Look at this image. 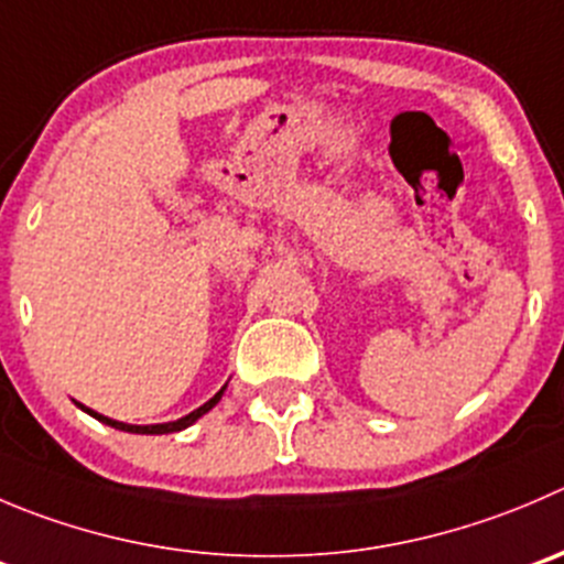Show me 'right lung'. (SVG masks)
<instances>
[{
  "mask_svg": "<svg viewBox=\"0 0 564 564\" xmlns=\"http://www.w3.org/2000/svg\"><path fill=\"white\" fill-rule=\"evenodd\" d=\"M224 390H227V384H224V388L218 390V393L213 395L210 401H205V404L198 406V410L187 412L185 417H176V421H169V423H149V426H138V423H121V421H112V417L101 415V412L90 410V406L79 404V401H77V406H79V410H83V412H88L90 417H96V421L107 423V426H112V429H121V432H132V434H171V432H182V429H187V426H191V423H196L198 417H202V415H207V412H210L213 406H216L218 401H221Z\"/></svg>",
  "mask_w": 564,
  "mask_h": 564,
  "instance_id": "obj_1",
  "label": "right lung"
}]
</instances>
